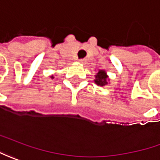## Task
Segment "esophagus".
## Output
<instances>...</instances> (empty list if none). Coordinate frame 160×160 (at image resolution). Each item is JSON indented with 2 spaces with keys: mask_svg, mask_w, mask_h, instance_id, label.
I'll use <instances>...</instances> for the list:
<instances>
[{
  "mask_svg": "<svg viewBox=\"0 0 160 160\" xmlns=\"http://www.w3.org/2000/svg\"><path fill=\"white\" fill-rule=\"evenodd\" d=\"M79 62H80V63H84V60L83 59H80Z\"/></svg>",
  "mask_w": 160,
  "mask_h": 160,
  "instance_id": "esophagus-1",
  "label": "esophagus"
}]
</instances>
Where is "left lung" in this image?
Returning <instances> with one entry per match:
<instances>
[{
  "instance_id": "left-lung-1",
  "label": "left lung",
  "mask_w": 160,
  "mask_h": 160,
  "mask_svg": "<svg viewBox=\"0 0 160 160\" xmlns=\"http://www.w3.org/2000/svg\"><path fill=\"white\" fill-rule=\"evenodd\" d=\"M109 76L107 75V72L104 70H98L97 73L95 75V83L97 85L102 87V86L107 85L109 82Z\"/></svg>"
}]
</instances>
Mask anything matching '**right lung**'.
Here are the masks:
<instances>
[{"label":"right lung","mask_w":160,"mask_h":160,"mask_svg":"<svg viewBox=\"0 0 160 160\" xmlns=\"http://www.w3.org/2000/svg\"><path fill=\"white\" fill-rule=\"evenodd\" d=\"M50 78H51V79L53 80V79H54V76H53V75H51V76H50Z\"/></svg>","instance_id":"obj_1"}]
</instances>
